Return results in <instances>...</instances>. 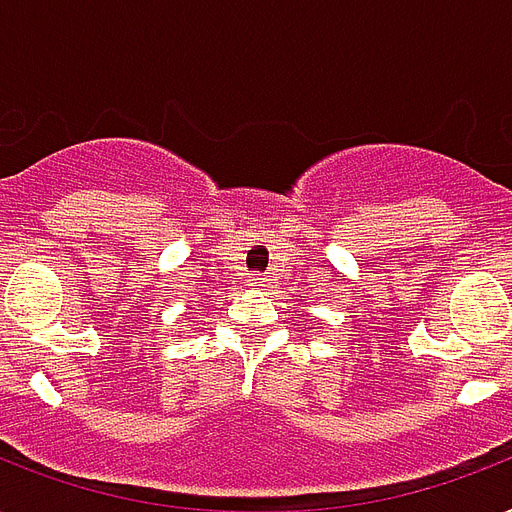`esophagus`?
Listing matches in <instances>:
<instances>
[{"instance_id": "1", "label": "esophagus", "mask_w": 512, "mask_h": 512, "mask_svg": "<svg viewBox=\"0 0 512 512\" xmlns=\"http://www.w3.org/2000/svg\"><path fill=\"white\" fill-rule=\"evenodd\" d=\"M261 283H264V277H251V285H253V288H259Z\"/></svg>"}]
</instances>
